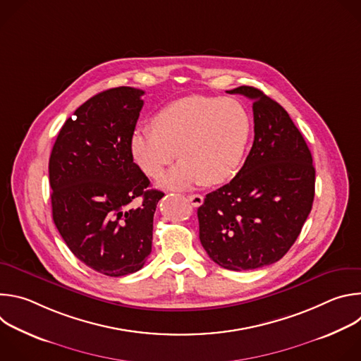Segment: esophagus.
Listing matches in <instances>:
<instances>
[{
	"label": "esophagus",
	"mask_w": 361,
	"mask_h": 361,
	"mask_svg": "<svg viewBox=\"0 0 361 361\" xmlns=\"http://www.w3.org/2000/svg\"><path fill=\"white\" fill-rule=\"evenodd\" d=\"M187 198L191 202V205H194V207H200L204 201V197L201 194H190Z\"/></svg>",
	"instance_id": "1"
}]
</instances>
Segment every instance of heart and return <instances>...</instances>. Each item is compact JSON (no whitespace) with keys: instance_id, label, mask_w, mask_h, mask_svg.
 <instances>
[{"instance_id":"obj_1","label":"heart","mask_w":361,"mask_h":361,"mask_svg":"<svg viewBox=\"0 0 361 361\" xmlns=\"http://www.w3.org/2000/svg\"><path fill=\"white\" fill-rule=\"evenodd\" d=\"M154 128H135L130 137L134 161L159 177L178 156L183 159L160 181L170 190L195 184L217 185L240 169L251 135V117L234 98L188 95L163 107Z\"/></svg>"}]
</instances>
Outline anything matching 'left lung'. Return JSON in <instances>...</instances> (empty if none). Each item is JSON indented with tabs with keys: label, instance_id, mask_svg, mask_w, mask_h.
<instances>
[{
	"label": "left lung",
	"instance_id": "8db88e82",
	"mask_svg": "<svg viewBox=\"0 0 361 361\" xmlns=\"http://www.w3.org/2000/svg\"><path fill=\"white\" fill-rule=\"evenodd\" d=\"M227 92L252 99L254 142L237 176L198 207L200 241L219 266L255 270L279 262L297 240L313 207L316 170L277 101L247 85Z\"/></svg>",
	"mask_w": 361,
	"mask_h": 361
}]
</instances>
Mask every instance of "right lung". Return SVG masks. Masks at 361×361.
<instances>
[{"instance_id":"obj_1","label":"right lung","mask_w":361,"mask_h":361,"mask_svg":"<svg viewBox=\"0 0 361 361\" xmlns=\"http://www.w3.org/2000/svg\"><path fill=\"white\" fill-rule=\"evenodd\" d=\"M141 95L142 90L117 87L87 99L61 127L48 164L57 230L80 262L110 277L144 266L164 195L148 190L130 149Z\"/></svg>"}]
</instances>
